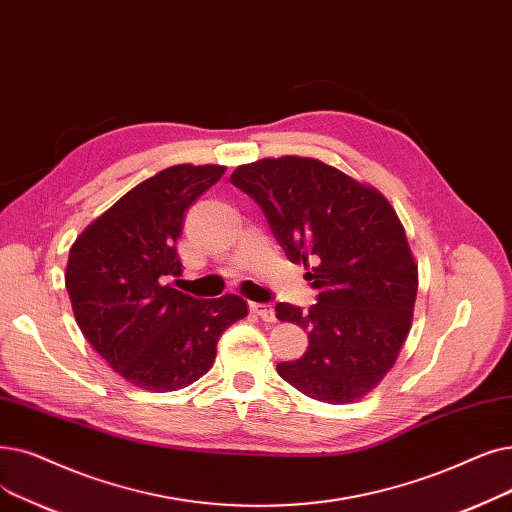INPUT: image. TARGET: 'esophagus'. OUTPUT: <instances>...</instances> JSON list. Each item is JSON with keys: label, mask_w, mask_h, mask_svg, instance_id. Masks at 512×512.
Masks as SVG:
<instances>
[{"label": "esophagus", "mask_w": 512, "mask_h": 512, "mask_svg": "<svg viewBox=\"0 0 512 512\" xmlns=\"http://www.w3.org/2000/svg\"><path fill=\"white\" fill-rule=\"evenodd\" d=\"M249 309L265 322H276V309L270 303H249Z\"/></svg>", "instance_id": "esophagus-1"}]
</instances>
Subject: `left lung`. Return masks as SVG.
Returning <instances> with one entry per match:
<instances>
[{
  "label": "left lung",
  "mask_w": 512,
  "mask_h": 512,
  "mask_svg": "<svg viewBox=\"0 0 512 512\" xmlns=\"http://www.w3.org/2000/svg\"><path fill=\"white\" fill-rule=\"evenodd\" d=\"M230 182L249 194L318 303H278L276 316L307 330V351L278 364L286 383L326 404L364 397L393 368L418 288L404 226L387 198L316 159L280 157L240 165Z\"/></svg>",
  "instance_id": "left-lung-1"
}]
</instances>
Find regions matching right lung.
<instances>
[{
	"label": "right lung",
	"instance_id": "add662e5",
	"mask_svg": "<svg viewBox=\"0 0 512 512\" xmlns=\"http://www.w3.org/2000/svg\"><path fill=\"white\" fill-rule=\"evenodd\" d=\"M224 171L167 167L121 196L71 247L64 284L83 337L140 389L177 391L201 379L221 332L247 316L238 295L196 299L169 284L182 274L175 242L186 211Z\"/></svg>",
	"mask_w": 512,
	"mask_h": 512
}]
</instances>
